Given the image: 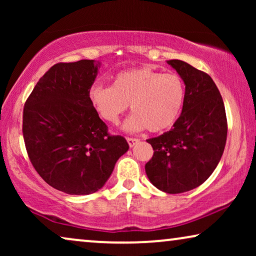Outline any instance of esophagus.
<instances>
[{"label":"esophagus","instance_id":"1","mask_svg":"<svg viewBox=\"0 0 256 256\" xmlns=\"http://www.w3.org/2000/svg\"><path fill=\"white\" fill-rule=\"evenodd\" d=\"M127 142H128V144H129V146H134L135 144H138V143L140 142V140L138 138H127Z\"/></svg>","mask_w":256,"mask_h":256}]
</instances>
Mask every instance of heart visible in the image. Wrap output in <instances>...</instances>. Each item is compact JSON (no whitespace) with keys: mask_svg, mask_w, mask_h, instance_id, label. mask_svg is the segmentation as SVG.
<instances>
[{"mask_svg":"<svg viewBox=\"0 0 256 256\" xmlns=\"http://www.w3.org/2000/svg\"><path fill=\"white\" fill-rule=\"evenodd\" d=\"M88 96L94 110L108 124H116L130 104L132 113L122 129L134 132L148 128L158 132L172 127L180 118L185 85L177 73H162L152 66H143L118 72L112 86L96 84Z\"/></svg>","mask_w":256,"mask_h":256,"instance_id":"b5f03b06","label":"heart"}]
</instances>
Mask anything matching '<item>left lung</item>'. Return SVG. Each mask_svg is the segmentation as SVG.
Wrapping results in <instances>:
<instances>
[{"label":"left lung","mask_w":256,"mask_h":256,"mask_svg":"<svg viewBox=\"0 0 256 256\" xmlns=\"http://www.w3.org/2000/svg\"><path fill=\"white\" fill-rule=\"evenodd\" d=\"M183 79L185 101L169 132L146 140L154 149L146 172L166 194L198 188L218 166L227 138L225 106L211 76L178 59L168 60Z\"/></svg>","instance_id":"8db88e82"}]
</instances>
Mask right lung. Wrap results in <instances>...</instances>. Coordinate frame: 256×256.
Segmentation results:
<instances>
[{
  "mask_svg": "<svg viewBox=\"0 0 256 256\" xmlns=\"http://www.w3.org/2000/svg\"><path fill=\"white\" fill-rule=\"evenodd\" d=\"M101 62L52 66L36 84L23 110V138L32 166L52 188L68 194L100 190L128 152L110 136L90 101Z\"/></svg>",
  "mask_w": 256,
  "mask_h": 256,
  "instance_id": "1",
  "label": "right lung"
}]
</instances>
